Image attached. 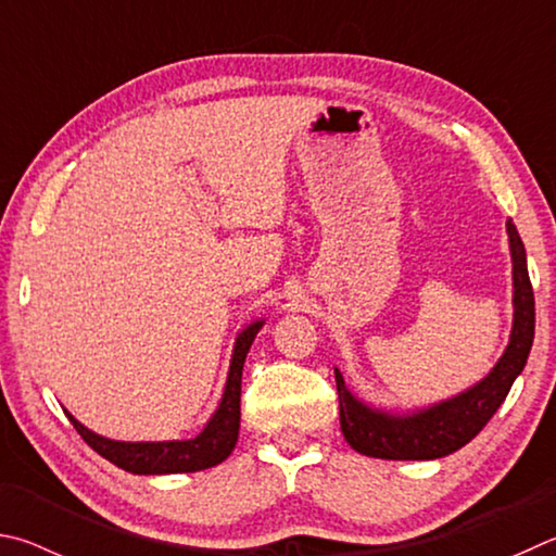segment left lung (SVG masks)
I'll use <instances>...</instances> for the list:
<instances>
[{
	"instance_id": "left-lung-1",
	"label": "left lung",
	"mask_w": 556,
	"mask_h": 556,
	"mask_svg": "<svg viewBox=\"0 0 556 556\" xmlns=\"http://www.w3.org/2000/svg\"><path fill=\"white\" fill-rule=\"evenodd\" d=\"M505 231L513 261V329L503 356L481 381L466 391L405 413L364 403L349 391L342 371L334 368L339 422L352 450L393 462L442 459L469 444L503 405L515 378L528 364L534 339V295L528 276V253L513 219L505 222Z\"/></svg>"
}]
</instances>
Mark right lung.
<instances>
[{"label":"right lung","mask_w":556,"mask_h":556,"mask_svg":"<svg viewBox=\"0 0 556 556\" xmlns=\"http://www.w3.org/2000/svg\"><path fill=\"white\" fill-rule=\"evenodd\" d=\"M266 319H253L237 334L231 349V362L227 383L219 397L217 410L212 413L207 425L192 440H168V442H114L106 437L87 430L83 422L67 413V420L80 432L83 440L92 450L112 462L119 469L139 476H165V473H190L202 471L210 466L222 464L233 452L239 440V420H241V371L253 339L261 332Z\"/></svg>","instance_id":"add662e5"}]
</instances>
